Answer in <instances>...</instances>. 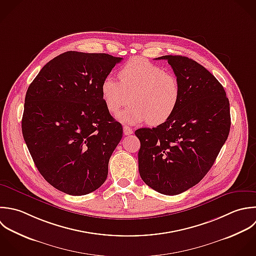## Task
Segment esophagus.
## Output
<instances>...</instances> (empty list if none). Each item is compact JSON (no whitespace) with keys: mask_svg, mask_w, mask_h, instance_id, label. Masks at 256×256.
<instances>
[{"mask_svg":"<svg viewBox=\"0 0 256 256\" xmlns=\"http://www.w3.org/2000/svg\"><path fill=\"white\" fill-rule=\"evenodd\" d=\"M124 134L126 136H130V134H132V130L130 126H124Z\"/></svg>","mask_w":256,"mask_h":256,"instance_id":"34e87169","label":"esophagus"}]
</instances>
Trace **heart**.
Instances as JSON below:
<instances>
[{"mask_svg":"<svg viewBox=\"0 0 256 256\" xmlns=\"http://www.w3.org/2000/svg\"><path fill=\"white\" fill-rule=\"evenodd\" d=\"M120 82L106 76L100 84L102 98L112 114L132 104L118 118L124 124L148 120L158 126L166 122L180 100V86L176 76L144 58L130 60L118 72Z\"/></svg>","mask_w":256,"mask_h":256,"instance_id":"1","label":"heart"}]
</instances>
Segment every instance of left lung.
Returning <instances> with one entry per match:
<instances>
[{
  "instance_id": "obj_1",
  "label": "left lung",
  "mask_w": 256,
  "mask_h": 256,
  "mask_svg": "<svg viewBox=\"0 0 256 256\" xmlns=\"http://www.w3.org/2000/svg\"><path fill=\"white\" fill-rule=\"evenodd\" d=\"M180 86L174 114L152 128H138V172L156 192L180 194L198 184L214 166L230 130V100L204 66L182 56H162Z\"/></svg>"
}]
</instances>
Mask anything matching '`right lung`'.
Segmentation results:
<instances>
[{"label":"right lung","mask_w":256,"mask_h":256,"mask_svg":"<svg viewBox=\"0 0 256 256\" xmlns=\"http://www.w3.org/2000/svg\"><path fill=\"white\" fill-rule=\"evenodd\" d=\"M122 60L66 52L44 66L26 90L24 140L42 178L66 194H88L106 180L122 126L108 110L100 84Z\"/></svg>","instance_id":"obj_1"}]
</instances>
